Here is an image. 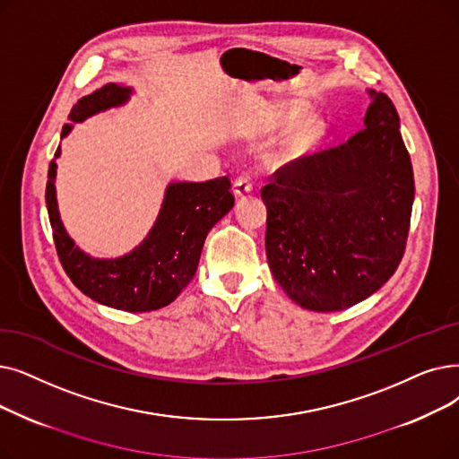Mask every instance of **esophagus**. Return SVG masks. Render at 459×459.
<instances>
[{
    "label": "esophagus",
    "mask_w": 459,
    "mask_h": 459,
    "mask_svg": "<svg viewBox=\"0 0 459 459\" xmlns=\"http://www.w3.org/2000/svg\"><path fill=\"white\" fill-rule=\"evenodd\" d=\"M251 189H253V180H251L249 174H240L234 180V193H236V196H244Z\"/></svg>",
    "instance_id": "34e87169"
}]
</instances>
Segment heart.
I'll return each instance as SVG.
<instances>
[{
	"label": "heart",
	"mask_w": 459,
	"mask_h": 459,
	"mask_svg": "<svg viewBox=\"0 0 459 459\" xmlns=\"http://www.w3.org/2000/svg\"><path fill=\"white\" fill-rule=\"evenodd\" d=\"M318 136H321V127H318L315 122H309L306 126L296 127L285 138L283 148H281V157L296 159V157L306 155L315 146V143L318 141Z\"/></svg>",
	"instance_id": "1"
}]
</instances>
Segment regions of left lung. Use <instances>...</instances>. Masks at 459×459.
<instances>
[{"label":"left lung","instance_id":"1","mask_svg":"<svg viewBox=\"0 0 459 459\" xmlns=\"http://www.w3.org/2000/svg\"><path fill=\"white\" fill-rule=\"evenodd\" d=\"M364 129L275 170L261 195L266 255L275 281L311 311H342L381 289L400 266L411 227L414 178L386 93Z\"/></svg>","mask_w":459,"mask_h":459}]
</instances>
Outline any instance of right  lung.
Wrapping results in <instances>:
<instances>
[{
    "instance_id": "obj_1",
    "label": "right lung",
    "mask_w": 459,
    "mask_h": 459,
    "mask_svg": "<svg viewBox=\"0 0 459 459\" xmlns=\"http://www.w3.org/2000/svg\"><path fill=\"white\" fill-rule=\"evenodd\" d=\"M131 90L107 84L78 99L64 126L62 136L73 122L129 99ZM59 155V148L54 157ZM56 161L48 167L47 208L59 263L76 289L91 300L129 313L161 309L176 300L193 279L210 229L230 212L234 195L229 176L201 184H170L163 208L146 240L119 258H91L74 246L65 232L56 204Z\"/></svg>"
}]
</instances>
